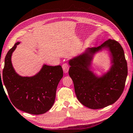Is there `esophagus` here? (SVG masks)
<instances>
[{
  "mask_svg": "<svg viewBox=\"0 0 133 133\" xmlns=\"http://www.w3.org/2000/svg\"><path fill=\"white\" fill-rule=\"evenodd\" d=\"M62 68H63V72H64L65 73H67L68 72L70 66H69V65L67 64L66 63H63L62 64Z\"/></svg>",
  "mask_w": 133,
  "mask_h": 133,
  "instance_id": "obj_1",
  "label": "esophagus"
}]
</instances>
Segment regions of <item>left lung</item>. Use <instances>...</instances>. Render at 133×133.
I'll return each mask as SVG.
<instances>
[{
	"instance_id": "left-lung-1",
	"label": "left lung",
	"mask_w": 133,
	"mask_h": 133,
	"mask_svg": "<svg viewBox=\"0 0 133 133\" xmlns=\"http://www.w3.org/2000/svg\"><path fill=\"white\" fill-rule=\"evenodd\" d=\"M107 49L111 56L110 70L101 77L90 71L93 56ZM69 75L74 83L77 98L83 105L98 109L115 103L124 91L128 74L127 63L122 46L109 39L97 47L89 48L84 53L69 61Z\"/></svg>"
}]
</instances>
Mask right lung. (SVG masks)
Wrapping results in <instances>:
<instances>
[{
    "mask_svg": "<svg viewBox=\"0 0 133 133\" xmlns=\"http://www.w3.org/2000/svg\"><path fill=\"white\" fill-rule=\"evenodd\" d=\"M19 44L15 43L6 55L2 77L3 83L11 103L17 109L32 115L43 114L55 103L57 85L63 77L62 68L61 65H44L34 76H19L11 62V56Z\"/></svg>",
    "mask_w": 133,
    "mask_h": 133,
    "instance_id": "1",
    "label": "right lung"
}]
</instances>
